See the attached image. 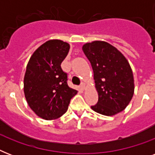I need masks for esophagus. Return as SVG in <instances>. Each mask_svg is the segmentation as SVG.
I'll use <instances>...</instances> for the list:
<instances>
[{"instance_id":"1","label":"esophagus","mask_w":155,"mask_h":155,"mask_svg":"<svg viewBox=\"0 0 155 155\" xmlns=\"http://www.w3.org/2000/svg\"><path fill=\"white\" fill-rule=\"evenodd\" d=\"M80 87H81L83 90H84L85 87H86V84H85L84 83H81V84H80Z\"/></svg>"}]
</instances>
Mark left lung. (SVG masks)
Listing matches in <instances>:
<instances>
[{
	"label": "left lung",
	"instance_id": "1",
	"mask_svg": "<svg viewBox=\"0 0 155 155\" xmlns=\"http://www.w3.org/2000/svg\"><path fill=\"white\" fill-rule=\"evenodd\" d=\"M83 51L91 63L98 102L91 106L102 115L113 116L125 109L134 92L132 69L116 47L104 41L87 42Z\"/></svg>",
	"mask_w": 155,
	"mask_h": 155
}]
</instances>
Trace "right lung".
<instances>
[{"label":"right lung","mask_w":155,"mask_h":155,"mask_svg":"<svg viewBox=\"0 0 155 155\" xmlns=\"http://www.w3.org/2000/svg\"><path fill=\"white\" fill-rule=\"evenodd\" d=\"M70 45L49 40L40 46L28 62L24 77V93L30 108L42 119L53 120L67 112L77 91L68 84V74L61 63Z\"/></svg>","instance_id":"add662e5"}]
</instances>
